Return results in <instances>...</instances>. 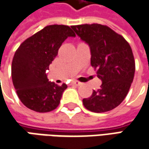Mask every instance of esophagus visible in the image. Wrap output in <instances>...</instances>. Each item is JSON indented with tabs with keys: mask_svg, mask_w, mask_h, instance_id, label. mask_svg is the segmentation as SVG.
Instances as JSON below:
<instances>
[{
	"mask_svg": "<svg viewBox=\"0 0 149 149\" xmlns=\"http://www.w3.org/2000/svg\"><path fill=\"white\" fill-rule=\"evenodd\" d=\"M71 84H73V85H75V86H79V85H80L81 84V83L80 82H79V81H77V80H73L71 82Z\"/></svg>",
	"mask_w": 149,
	"mask_h": 149,
	"instance_id": "1",
	"label": "esophagus"
}]
</instances>
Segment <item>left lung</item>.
Here are the masks:
<instances>
[{
	"instance_id": "obj_1",
	"label": "left lung",
	"mask_w": 149,
	"mask_h": 149,
	"mask_svg": "<svg viewBox=\"0 0 149 149\" xmlns=\"http://www.w3.org/2000/svg\"><path fill=\"white\" fill-rule=\"evenodd\" d=\"M71 28L89 46L91 65L102 81L100 89L84 99V106L95 113L110 111L123 102L133 83L135 62L132 49L122 36L108 26L85 24Z\"/></svg>"
}]
</instances>
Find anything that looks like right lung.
Returning a JSON list of instances; mask_svg holds the SVG:
<instances>
[{
  "label": "right lung",
  "instance_id": "right-lung-1",
  "mask_svg": "<svg viewBox=\"0 0 149 149\" xmlns=\"http://www.w3.org/2000/svg\"><path fill=\"white\" fill-rule=\"evenodd\" d=\"M68 37H75L70 26H45L26 39L15 51L11 65L12 82L19 99L28 109L46 113L60 104L67 85L49 81L46 71Z\"/></svg>",
  "mask_w": 149,
  "mask_h": 149
}]
</instances>
